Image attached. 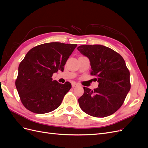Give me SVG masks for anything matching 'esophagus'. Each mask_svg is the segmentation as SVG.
Returning <instances> with one entry per match:
<instances>
[{
    "mask_svg": "<svg viewBox=\"0 0 148 148\" xmlns=\"http://www.w3.org/2000/svg\"><path fill=\"white\" fill-rule=\"evenodd\" d=\"M71 86H72L73 88H74V87L78 86V84L77 83H72V84H71Z\"/></svg>",
    "mask_w": 148,
    "mask_h": 148,
    "instance_id": "esophagus-1",
    "label": "esophagus"
}]
</instances>
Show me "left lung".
I'll use <instances>...</instances> for the list:
<instances>
[{"instance_id":"1","label":"left lung","mask_w":148,"mask_h":148,"mask_svg":"<svg viewBox=\"0 0 148 148\" xmlns=\"http://www.w3.org/2000/svg\"><path fill=\"white\" fill-rule=\"evenodd\" d=\"M77 49L89 59L90 73L99 83L94 90L83 88V95L78 99L80 108L95 117L113 114L123 104L131 87L124 59L112 49L99 44L82 45Z\"/></svg>"}]
</instances>
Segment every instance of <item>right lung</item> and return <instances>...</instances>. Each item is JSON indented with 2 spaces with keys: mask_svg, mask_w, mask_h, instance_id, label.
I'll return each mask as SVG.
<instances>
[{
  "mask_svg": "<svg viewBox=\"0 0 148 148\" xmlns=\"http://www.w3.org/2000/svg\"><path fill=\"white\" fill-rule=\"evenodd\" d=\"M77 44L49 42L32 48L18 66L15 86L22 104L36 114H46L59 107L71 88L69 82L52 80L53 73L63 71Z\"/></svg>",
  "mask_w": 148,
  "mask_h": 148,
  "instance_id": "add662e5",
  "label": "right lung"
}]
</instances>
